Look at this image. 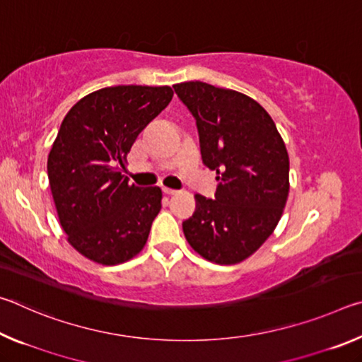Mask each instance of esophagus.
<instances>
[{
    "mask_svg": "<svg viewBox=\"0 0 362 362\" xmlns=\"http://www.w3.org/2000/svg\"><path fill=\"white\" fill-rule=\"evenodd\" d=\"M163 192H164V194H168V196H173V194H175V193H177L175 189H173V188H166V187L163 188Z\"/></svg>",
    "mask_w": 362,
    "mask_h": 362,
    "instance_id": "esophagus-1",
    "label": "esophagus"
}]
</instances>
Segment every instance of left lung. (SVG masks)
<instances>
[{"mask_svg":"<svg viewBox=\"0 0 362 362\" xmlns=\"http://www.w3.org/2000/svg\"><path fill=\"white\" fill-rule=\"evenodd\" d=\"M196 118L204 166L216 170V199L194 194L182 223L194 252L218 265L252 255L276 228L289 196V155L259 102L203 81L174 84Z\"/></svg>","mask_w":362,"mask_h":362,"instance_id":"obj_1","label":"left lung"}]
</instances>
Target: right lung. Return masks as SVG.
<instances>
[{
  "instance_id": "obj_1",
  "label": "right lung",
  "mask_w": 362,
  "mask_h": 362,
  "mask_svg": "<svg viewBox=\"0 0 362 362\" xmlns=\"http://www.w3.org/2000/svg\"><path fill=\"white\" fill-rule=\"evenodd\" d=\"M169 86H112L70 108L47 156V177L66 241L86 259L118 265L145 247L161 211L159 187L131 185L127 153L173 100Z\"/></svg>"
}]
</instances>
